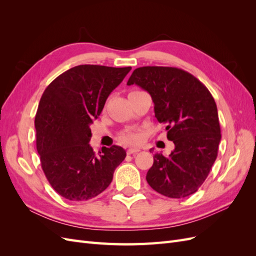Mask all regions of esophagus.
Listing matches in <instances>:
<instances>
[{"label": "esophagus", "instance_id": "34e87169", "mask_svg": "<svg viewBox=\"0 0 256 256\" xmlns=\"http://www.w3.org/2000/svg\"><path fill=\"white\" fill-rule=\"evenodd\" d=\"M140 152V148H129L128 150H127V154H136V152Z\"/></svg>", "mask_w": 256, "mask_h": 256}]
</instances>
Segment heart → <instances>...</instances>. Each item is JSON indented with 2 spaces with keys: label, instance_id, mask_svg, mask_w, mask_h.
<instances>
[{
  "label": "heart",
  "instance_id": "1",
  "mask_svg": "<svg viewBox=\"0 0 256 256\" xmlns=\"http://www.w3.org/2000/svg\"><path fill=\"white\" fill-rule=\"evenodd\" d=\"M138 92V90H132L131 92ZM120 138L124 142L129 143V144H136L140 141V136H138V134L134 132V131H131V130L122 134Z\"/></svg>",
  "mask_w": 256,
  "mask_h": 256
}]
</instances>
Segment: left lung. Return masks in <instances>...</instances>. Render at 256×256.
Returning a JSON list of instances; mask_svg holds the SVG:
<instances>
[{
  "instance_id": "8db88e82",
  "label": "left lung",
  "mask_w": 256,
  "mask_h": 256,
  "mask_svg": "<svg viewBox=\"0 0 256 256\" xmlns=\"http://www.w3.org/2000/svg\"><path fill=\"white\" fill-rule=\"evenodd\" d=\"M147 90L154 116L175 148L154 154L146 180L160 194L187 198L203 184L218 156L221 130L214 99L194 76L176 67L136 68L127 82Z\"/></svg>"
}]
</instances>
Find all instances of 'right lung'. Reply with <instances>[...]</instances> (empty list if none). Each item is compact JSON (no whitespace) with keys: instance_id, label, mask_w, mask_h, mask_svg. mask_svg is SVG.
<instances>
[{"instance_id":"obj_1","label":"right lung","mask_w":256,"mask_h":256,"mask_svg":"<svg viewBox=\"0 0 256 256\" xmlns=\"http://www.w3.org/2000/svg\"><path fill=\"white\" fill-rule=\"evenodd\" d=\"M131 67L79 65L44 90L35 116L36 146L42 171L60 196L86 200L104 191L126 157L113 145L96 156L88 144L90 124Z\"/></svg>"}]
</instances>
